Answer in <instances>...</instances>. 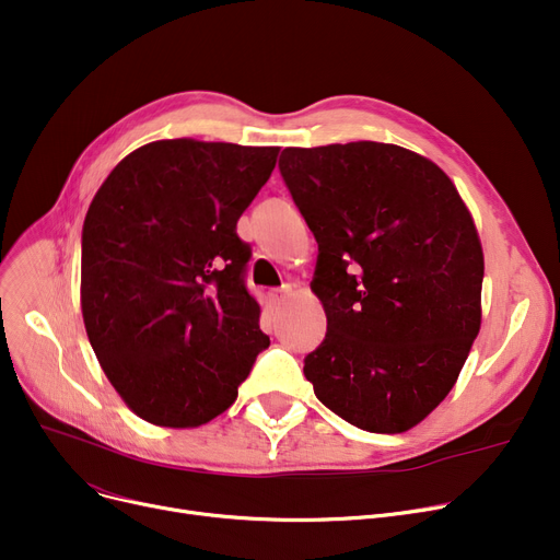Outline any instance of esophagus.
Segmentation results:
<instances>
[{"label":"esophagus","instance_id":"obj_1","mask_svg":"<svg viewBox=\"0 0 560 560\" xmlns=\"http://www.w3.org/2000/svg\"><path fill=\"white\" fill-rule=\"evenodd\" d=\"M288 292H290L288 285L277 288V290H270V304H272V306H281V304L285 302V298H288Z\"/></svg>","mask_w":560,"mask_h":560}]
</instances>
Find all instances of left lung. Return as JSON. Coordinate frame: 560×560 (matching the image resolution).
<instances>
[{
    "mask_svg": "<svg viewBox=\"0 0 560 560\" xmlns=\"http://www.w3.org/2000/svg\"><path fill=\"white\" fill-rule=\"evenodd\" d=\"M283 182L317 241L327 336L315 397L370 433H404L454 388L481 329L483 249L450 176L399 144L285 147Z\"/></svg>",
    "mask_w": 560,
    "mask_h": 560,
    "instance_id": "8db88e82",
    "label": "left lung"
}]
</instances>
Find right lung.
I'll return each instance as SVG.
<instances>
[{
  "mask_svg": "<svg viewBox=\"0 0 560 560\" xmlns=\"http://www.w3.org/2000/svg\"><path fill=\"white\" fill-rule=\"evenodd\" d=\"M279 147L192 138L138 147L81 233V313L110 386L144 422L192 429L238 397L270 345L235 233Z\"/></svg>",
  "mask_w": 560,
  "mask_h": 560,
  "instance_id": "add662e5",
  "label": "right lung"
}]
</instances>
